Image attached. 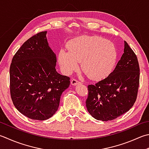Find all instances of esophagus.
I'll use <instances>...</instances> for the list:
<instances>
[{"instance_id":"obj_1","label":"esophagus","mask_w":149,"mask_h":149,"mask_svg":"<svg viewBox=\"0 0 149 149\" xmlns=\"http://www.w3.org/2000/svg\"><path fill=\"white\" fill-rule=\"evenodd\" d=\"M71 85L72 86H75V85H77L78 84H80V82H79L77 79H75V78H72L71 80Z\"/></svg>"}]
</instances>
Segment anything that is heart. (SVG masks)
<instances>
[{"mask_svg": "<svg viewBox=\"0 0 149 149\" xmlns=\"http://www.w3.org/2000/svg\"><path fill=\"white\" fill-rule=\"evenodd\" d=\"M69 52L61 50L58 62L63 71L71 74L79 69L92 80H99L110 73L116 64L117 51L113 43L97 36H84L68 45Z\"/></svg>", "mask_w": 149, "mask_h": 149, "instance_id": "b5f03b06", "label": "heart"}]
</instances>
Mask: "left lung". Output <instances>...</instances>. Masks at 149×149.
Segmentation results:
<instances>
[{
    "label": "left lung",
    "instance_id": "8db88e82",
    "mask_svg": "<svg viewBox=\"0 0 149 149\" xmlns=\"http://www.w3.org/2000/svg\"><path fill=\"white\" fill-rule=\"evenodd\" d=\"M139 84V66L135 53L125 41L124 53L116 68L102 80L89 85L86 107L102 121L113 120L135 103Z\"/></svg>",
    "mask_w": 149,
    "mask_h": 149
}]
</instances>
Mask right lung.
I'll list each match as a JSON object with an SVG mask.
<instances>
[{
    "instance_id": "add662e5",
    "label": "right lung",
    "mask_w": 149,
    "mask_h": 149,
    "mask_svg": "<svg viewBox=\"0 0 149 149\" xmlns=\"http://www.w3.org/2000/svg\"><path fill=\"white\" fill-rule=\"evenodd\" d=\"M47 31L22 44L10 68V95L17 109L29 118L49 119L59 107L70 78L58 73L56 56L49 46Z\"/></svg>"
}]
</instances>
